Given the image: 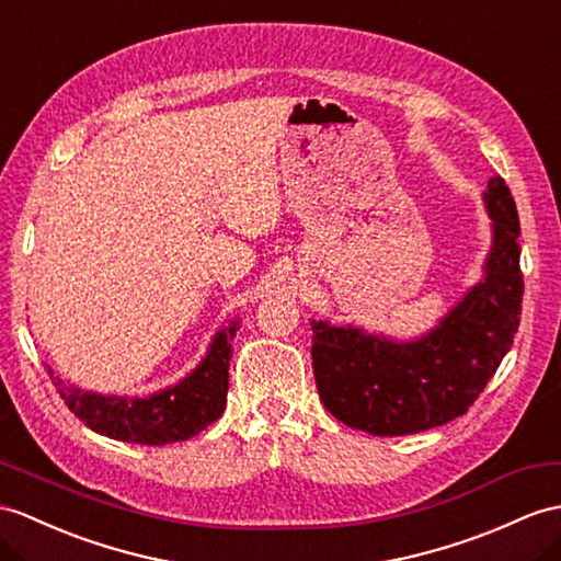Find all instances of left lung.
<instances>
[{"label":"left lung","mask_w":561,"mask_h":561,"mask_svg":"<svg viewBox=\"0 0 561 561\" xmlns=\"http://www.w3.org/2000/svg\"><path fill=\"white\" fill-rule=\"evenodd\" d=\"M483 199L495 228L485 280L426 337L398 345L311 321L319 398L345 426L388 438L443 426L467 414L495 376L522 321V228L504 178H490Z\"/></svg>","instance_id":"left-lung-1"}]
</instances>
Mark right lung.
Here are the masks:
<instances>
[{"label":"right lung","mask_w":561,"mask_h":561,"mask_svg":"<svg viewBox=\"0 0 561 561\" xmlns=\"http://www.w3.org/2000/svg\"><path fill=\"white\" fill-rule=\"evenodd\" d=\"M233 335L236 323L214 337L207 359L197 366L195 374H190L175 388L161 390L145 400L104 398V394L64 386L61 378L49 374L66 407L94 433L138 445L183 443L224 414Z\"/></svg>","instance_id":"add662e5"}]
</instances>
